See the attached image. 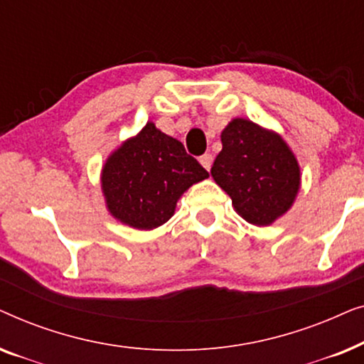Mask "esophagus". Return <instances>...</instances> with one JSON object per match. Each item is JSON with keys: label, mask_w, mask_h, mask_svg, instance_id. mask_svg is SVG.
I'll return each mask as SVG.
<instances>
[{"label": "esophagus", "mask_w": 364, "mask_h": 364, "mask_svg": "<svg viewBox=\"0 0 364 364\" xmlns=\"http://www.w3.org/2000/svg\"><path fill=\"white\" fill-rule=\"evenodd\" d=\"M198 161H200L203 168L210 171V167H212V156H210V154H203V156H200V159H198Z\"/></svg>", "instance_id": "1"}]
</instances>
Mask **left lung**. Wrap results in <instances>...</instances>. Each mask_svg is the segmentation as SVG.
<instances>
[{"instance_id":"1","label":"left lung","mask_w":364,"mask_h":364,"mask_svg":"<svg viewBox=\"0 0 364 364\" xmlns=\"http://www.w3.org/2000/svg\"><path fill=\"white\" fill-rule=\"evenodd\" d=\"M220 139L222 151L210 171L213 181L243 220L272 225L290 210L300 191L295 154L280 134L243 117L232 119Z\"/></svg>"}]
</instances>
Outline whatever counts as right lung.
Segmentation results:
<instances>
[{
    "mask_svg": "<svg viewBox=\"0 0 364 364\" xmlns=\"http://www.w3.org/2000/svg\"><path fill=\"white\" fill-rule=\"evenodd\" d=\"M207 177L181 141L149 121L106 159L101 188L116 220L137 230H154L173 215L182 193Z\"/></svg>",
    "mask_w": 364,
    "mask_h": 364,
    "instance_id": "right-lung-1",
    "label": "right lung"
}]
</instances>
